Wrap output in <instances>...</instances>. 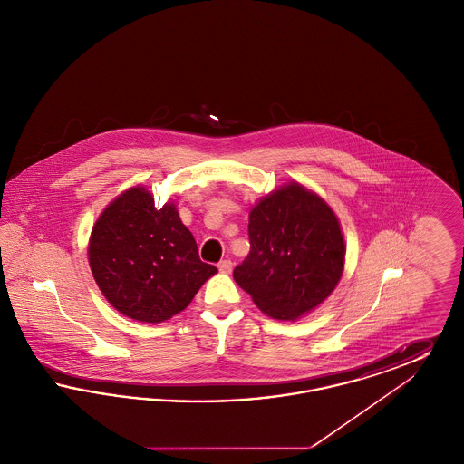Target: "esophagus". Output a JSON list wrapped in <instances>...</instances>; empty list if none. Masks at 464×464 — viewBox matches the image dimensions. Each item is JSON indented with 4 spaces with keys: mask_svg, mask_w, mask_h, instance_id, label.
<instances>
[{
    "mask_svg": "<svg viewBox=\"0 0 464 464\" xmlns=\"http://www.w3.org/2000/svg\"><path fill=\"white\" fill-rule=\"evenodd\" d=\"M218 267H219V271H222V273H229L233 269V263L229 259H224V261L218 265Z\"/></svg>",
    "mask_w": 464,
    "mask_h": 464,
    "instance_id": "34e87169",
    "label": "esophagus"
}]
</instances>
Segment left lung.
<instances>
[{"label":"left lung","instance_id":"obj_1","mask_svg":"<svg viewBox=\"0 0 464 464\" xmlns=\"http://www.w3.org/2000/svg\"><path fill=\"white\" fill-rule=\"evenodd\" d=\"M248 240L233 278L276 320H295L322 304L343 275L346 248L335 214L295 182L250 210Z\"/></svg>","mask_w":464,"mask_h":464}]
</instances>
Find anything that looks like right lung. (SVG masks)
<instances>
[{
  "label": "right lung",
  "mask_w": 464,
  "mask_h": 464,
  "mask_svg": "<svg viewBox=\"0 0 464 464\" xmlns=\"http://www.w3.org/2000/svg\"><path fill=\"white\" fill-rule=\"evenodd\" d=\"M92 275L125 316L158 324L186 308L218 267L199 259L191 231L172 203L160 210L144 188L106 207L92 229Z\"/></svg>",
  "instance_id": "right-lung-1"
}]
</instances>
